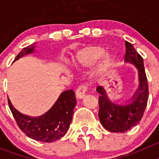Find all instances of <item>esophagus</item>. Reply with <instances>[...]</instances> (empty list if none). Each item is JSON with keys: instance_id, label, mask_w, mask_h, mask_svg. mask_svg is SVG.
<instances>
[{"instance_id": "34e87169", "label": "esophagus", "mask_w": 159, "mask_h": 159, "mask_svg": "<svg viewBox=\"0 0 159 159\" xmlns=\"http://www.w3.org/2000/svg\"><path fill=\"white\" fill-rule=\"evenodd\" d=\"M86 92H87L86 87L81 85V86H80L78 88H77L76 92H75V95H76V97L78 98V99H83V98L85 96V95H86Z\"/></svg>"}]
</instances>
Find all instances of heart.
<instances>
[{
    "label": "heart",
    "mask_w": 159,
    "mask_h": 159,
    "mask_svg": "<svg viewBox=\"0 0 159 159\" xmlns=\"http://www.w3.org/2000/svg\"><path fill=\"white\" fill-rule=\"evenodd\" d=\"M106 53L105 48L99 46H89L78 53L76 57V64L82 67H90L93 65ZM115 56L111 53H107L103 57L102 60V71H106L107 67L114 62Z\"/></svg>",
    "instance_id": "obj_1"
}]
</instances>
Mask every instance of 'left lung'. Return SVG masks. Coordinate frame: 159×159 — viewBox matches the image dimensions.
<instances>
[{
    "label": "left lung",
    "instance_id": "1",
    "mask_svg": "<svg viewBox=\"0 0 159 159\" xmlns=\"http://www.w3.org/2000/svg\"><path fill=\"white\" fill-rule=\"evenodd\" d=\"M126 53L124 62L134 65L138 69L139 86L130 99L123 104L114 102L109 99L102 87L96 88L99 96V118L102 127L111 132L123 133L134 127L141 120L148 101L149 90L143 60L134 46L125 42Z\"/></svg>",
    "mask_w": 159,
    "mask_h": 159
}]
</instances>
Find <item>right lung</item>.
I'll list each match as a JSON object with an SVG mask.
<instances>
[{
	"label": "right lung",
	"mask_w": 159,
	"mask_h": 159,
	"mask_svg": "<svg viewBox=\"0 0 159 159\" xmlns=\"http://www.w3.org/2000/svg\"><path fill=\"white\" fill-rule=\"evenodd\" d=\"M34 44L36 43L24 48L16 56L13 62L24 56L34 52L36 48ZM8 102L20 129L28 137L44 143L57 141L67 133L72 119L74 108L76 105L75 92L71 89L63 92L47 112L36 117L26 116L18 111L12 106L8 98Z\"/></svg>",
	"instance_id": "add662e5"
}]
</instances>
